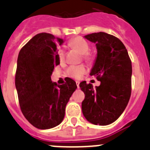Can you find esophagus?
<instances>
[{"label": "esophagus", "mask_w": 150, "mask_h": 150, "mask_svg": "<svg viewBox=\"0 0 150 150\" xmlns=\"http://www.w3.org/2000/svg\"><path fill=\"white\" fill-rule=\"evenodd\" d=\"M76 84H77V86H78V88H80V86H79L80 82L79 81H76Z\"/></svg>", "instance_id": "34e87169"}]
</instances>
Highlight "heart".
Instances as JSON below:
<instances>
[{"mask_svg": "<svg viewBox=\"0 0 150 150\" xmlns=\"http://www.w3.org/2000/svg\"><path fill=\"white\" fill-rule=\"evenodd\" d=\"M69 46L83 55V59L88 62L93 61V57L89 54L90 46L85 39L81 37H76L72 39L69 42ZM58 57L60 62H64L65 58V53L63 48H60L58 51ZM86 72V67L83 65L70 66L67 70V75L71 78L79 79Z\"/></svg>", "mask_w": 150, "mask_h": 150, "instance_id": "heart-1", "label": "heart"}]
</instances>
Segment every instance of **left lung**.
Masks as SVG:
<instances>
[{
  "mask_svg": "<svg viewBox=\"0 0 150 150\" xmlns=\"http://www.w3.org/2000/svg\"><path fill=\"white\" fill-rule=\"evenodd\" d=\"M85 38L96 43L97 57L91 75L101 82L93 88L83 81L80 88L85 93L82 112L94 125L115 122L125 110L131 93L132 65L123 43L114 35L103 32L92 33Z\"/></svg>",
  "mask_w": 150,
  "mask_h": 150,
  "instance_id": "1",
  "label": "left lung"
}]
</instances>
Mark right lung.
Masks as SVG:
<instances>
[{"label":"right lung","mask_w":150,"mask_h":150,"mask_svg":"<svg viewBox=\"0 0 150 150\" xmlns=\"http://www.w3.org/2000/svg\"><path fill=\"white\" fill-rule=\"evenodd\" d=\"M63 43V39L49 33H39L22 47L18 56L15 86L19 105L25 118L39 129L61 123L67 104L77 88L71 78L59 86L51 81L54 67L60 64L57 46Z\"/></svg>","instance_id":"add662e5"}]
</instances>
